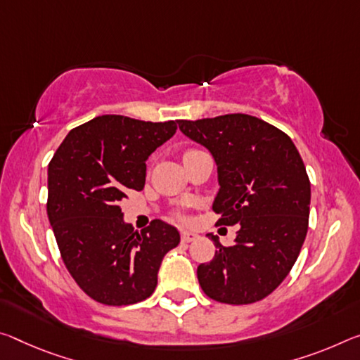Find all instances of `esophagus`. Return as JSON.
I'll use <instances>...</instances> for the list:
<instances>
[{
	"label": "esophagus",
	"instance_id": "esophagus-1",
	"mask_svg": "<svg viewBox=\"0 0 360 360\" xmlns=\"http://www.w3.org/2000/svg\"><path fill=\"white\" fill-rule=\"evenodd\" d=\"M198 238V236L195 232H192V231H184L181 233V242L182 243H191V242H193V240H197Z\"/></svg>",
	"mask_w": 360,
	"mask_h": 360
}]
</instances>
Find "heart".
<instances>
[{"label":"heart","mask_w":360,"mask_h":360,"mask_svg":"<svg viewBox=\"0 0 360 360\" xmlns=\"http://www.w3.org/2000/svg\"><path fill=\"white\" fill-rule=\"evenodd\" d=\"M189 152H193V150H189ZM189 152H186V153H189Z\"/></svg>","instance_id":"heart-1"}]
</instances>
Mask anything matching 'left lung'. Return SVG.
<instances>
[{"label": "left lung", "mask_w": 360, "mask_h": 360, "mask_svg": "<svg viewBox=\"0 0 360 360\" xmlns=\"http://www.w3.org/2000/svg\"><path fill=\"white\" fill-rule=\"evenodd\" d=\"M178 124L218 167V222L240 226L229 247L208 233L218 250L197 267L198 283L219 303H256L283 282L304 243L311 182L303 160L283 131L245 113Z\"/></svg>", "instance_id": "obj_1"}]
</instances>
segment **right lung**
Wrapping results in <instances>:
<instances>
[{"label":"right lung","mask_w":360,"mask_h":360,"mask_svg":"<svg viewBox=\"0 0 360 360\" xmlns=\"http://www.w3.org/2000/svg\"><path fill=\"white\" fill-rule=\"evenodd\" d=\"M176 122L101 115L73 128L48 167V218L70 276L89 298L134 304L153 293L163 256L179 232L155 219L123 221L120 200L146 184V160L173 138Z\"/></svg>","instance_id":"obj_1"}]
</instances>
